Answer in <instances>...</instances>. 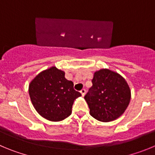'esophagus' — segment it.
<instances>
[{"label": "esophagus", "instance_id": "1", "mask_svg": "<svg viewBox=\"0 0 155 155\" xmlns=\"http://www.w3.org/2000/svg\"><path fill=\"white\" fill-rule=\"evenodd\" d=\"M80 93L81 94H82V96H84V95L86 94V90H85V89H83V90L80 91Z\"/></svg>", "mask_w": 155, "mask_h": 155}]
</instances>
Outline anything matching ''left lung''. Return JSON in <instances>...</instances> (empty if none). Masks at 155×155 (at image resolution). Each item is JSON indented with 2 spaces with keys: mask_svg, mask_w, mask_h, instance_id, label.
I'll use <instances>...</instances> for the list:
<instances>
[{
  "mask_svg": "<svg viewBox=\"0 0 155 155\" xmlns=\"http://www.w3.org/2000/svg\"><path fill=\"white\" fill-rule=\"evenodd\" d=\"M92 83L84 97L90 115L104 122L120 117L130 100V90L126 80L117 72L100 69L94 73Z\"/></svg>",
  "mask_w": 155,
  "mask_h": 155,
  "instance_id": "obj_1",
  "label": "left lung"
}]
</instances>
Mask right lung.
<instances>
[{"label":"right lung","mask_w":155,"mask_h":155,"mask_svg":"<svg viewBox=\"0 0 155 155\" xmlns=\"http://www.w3.org/2000/svg\"><path fill=\"white\" fill-rule=\"evenodd\" d=\"M29 96L35 109L45 119L60 121L72 113L73 102L81 93L65 72L53 66L40 72L29 85Z\"/></svg>","instance_id":"right-lung-1"}]
</instances>
